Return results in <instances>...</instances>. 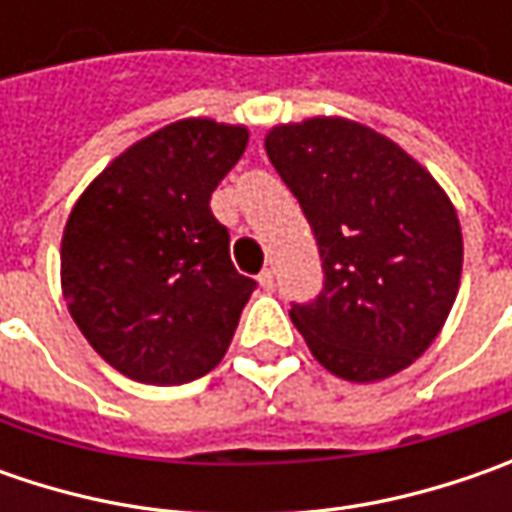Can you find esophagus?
Listing matches in <instances>:
<instances>
[{
	"instance_id": "34e87169",
	"label": "esophagus",
	"mask_w": 512,
	"mask_h": 512,
	"mask_svg": "<svg viewBox=\"0 0 512 512\" xmlns=\"http://www.w3.org/2000/svg\"><path fill=\"white\" fill-rule=\"evenodd\" d=\"M259 285H262V290H267V293L273 290V285H276V282H273V270H270V267L259 273Z\"/></svg>"
}]
</instances>
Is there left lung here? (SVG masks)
Here are the masks:
<instances>
[{
  "instance_id": "left-lung-1",
  "label": "left lung",
  "mask_w": 512,
  "mask_h": 512,
  "mask_svg": "<svg viewBox=\"0 0 512 512\" xmlns=\"http://www.w3.org/2000/svg\"><path fill=\"white\" fill-rule=\"evenodd\" d=\"M265 150L322 256V293L290 307L316 362L347 382L416 362L462 279V227L442 185L393 139L342 116L276 125Z\"/></svg>"
}]
</instances>
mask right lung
Listing matches in <instances>:
<instances>
[{
  "mask_svg": "<svg viewBox=\"0 0 512 512\" xmlns=\"http://www.w3.org/2000/svg\"><path fill=\"white\" fill-rule=\"evenodd\" d=\"M247 128L179 119L119 153L73 205L62 293L90 347L122 376L185 384L230 347L256 282L230 262L210 193Z\"/></svg>",
  "mask_w": 512,
  "mask_h": 512,
  "instance_id": "right-lung-1",
  "label": "right lung"
}]
</instances>
